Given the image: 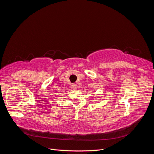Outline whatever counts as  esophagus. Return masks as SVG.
I'll use <instances>...</instances> for the list:
<instances>
[{
  "label": "esophagus",
  "mask_w": 154,
  "mask_h": 154,
  "mask_svg": "<svg viewBox=\"0 0 154 154\" xmlns=\"http://www.w3.org/2000/svg\"><path fill=\"white\" fill-rule=\"evenodd\" d=\"M71 88H72V89H74V90H76V88H78L77 87V85L76 84V83H72V84L71 85Z\"/></svg>",
  "instance_id": "obj_1"
}]
</instances>
